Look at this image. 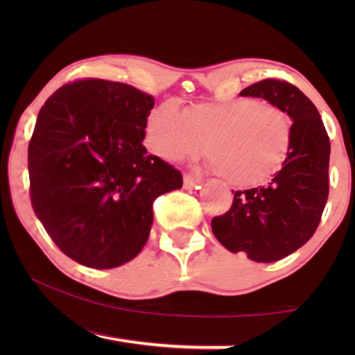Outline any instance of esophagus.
Returning <instances> with one entry per match:
<instances>
[{
    "label": "esophagus",
    "instance_id": "34e87169",
    "mask_svg": "<svg viewBox=\"0 0 355 355\" xmlns=\"http://www.w3.org/2000/svg\"><path fill=\"white\" fill-rule=\"evenodd\" d=\"M202 186V181L198 178H193V176H184V187L186 189H200Z\"/></svg>",
    "mask_w": 355,
    "mask_h": 355
}]
</instances>
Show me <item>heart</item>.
Listing matches in <instances>:
<instances>
[{"mask_svg": "<svg viewBox=\"0 0 355 355\" xmlns=\"http://www.w3.org/2000/svg\"><path fill=\"white\" fill-rule=\"evenodd\" d=\"M293 139V121L279 106L254 98L202 103L181 113L174 103L152 110L145 142L171 163L193 158L207 144L210 168L232 186L268 181L283 166Z\"/></svg>", "mask_w": 355, "mask_h": 355, "instance_id": "b5f03b06", "label": "heart"}]
</instances>
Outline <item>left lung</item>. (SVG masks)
Returning a JSON list of instances; mask_svg holds the SVG:
<instances>
[{
	"instance_id": "obj_1",
	"label": "left lung",
	"mask_w": 355,
	"mask_h": 355,
	"mask_svg": "<svg viewBox=\"0 0 355 355\" xmlns=\"http://www.w3.org/2000/svg\"><path fill=\"white\" fill-rule=\"evenodd\" d=\"M241 96L283 108L293 121V139L273 179L265 187L236 191L230 211L211 220V231L232 254L271 263L300 249L317 230L328 200L331 148L322 116L297 87L265 79Z\"/></svg>"
}]
</instances>
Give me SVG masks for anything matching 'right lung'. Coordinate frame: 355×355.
Returning a JSON list of instances; mask_svg holds the SVG:
<instances>
[{
	"label": "right lung",
	"mask_w": 355,
	"mask_h": 355,
	"mask_svg": "<svg viewBox=\"0 0 355 355\" xmlns=\"http://www.w3.org/2000/svg\"><path fill=\"white\" fill-rule=\"evenodd\" d=\"M153 96L85 79L42 106L28 144L33 211L61 252L96 270L116 268L144 249L153 202L182 187L178 169L144 147Z\"/></svg>",
	"instance_id": "1"
}]
</instances>
